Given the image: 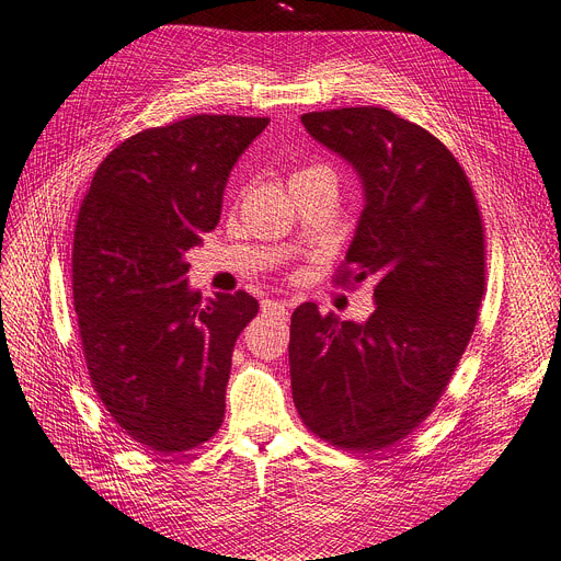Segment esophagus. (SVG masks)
I'll return each instance as SVG.
<instances>
[{
    "label": "esophagus",
    "instance_id": "34e87169",
    "mask_svg": "<svg viewBox=\"0 0 561 561\" xmlns=\"http://www.w3.org/2000/svg\"><path fill=\"white\" fill-rule=\"evenodd\" d=\"M262 312H266V316H278V318H287V304L285 301H278V299H266L262 301Z\"/></svg>",
    "mask_w": 561,
    "mask_h": 561
}]
</instances>
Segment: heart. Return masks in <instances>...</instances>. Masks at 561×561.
<instances>
[{
	"label": "heart",
	"mask_w": 561,
	"mask_h": 561,
	"mask_svg": "<svg viewBox=\"0 0 561 561\" xmlns=\"http://www.w3.org/2000/svg\"><path fill=\"white\" fill-rule=\"evenodd\" d=\"M316 174H327V176H333V174H331V170H329L327 165H308V168H301V170H297V172L293 174V179H301V176H316ZM293 179H289V182H293Z\"/></svg>",
	"instance_id": "1"
}]
</instances>
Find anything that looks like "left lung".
Masks as SVG:
<instances>
[{
  "instance_id": "1",
  "label": "left lung",
  "mask_w": 561,
  "mask_h": 561,
  "mask_svg": "<svg viewBox=\"0 0 561 561\" xmlns=\"http://www.w3.org/2000/svg\"><path fill=\"white\" fill-rule=\"evenodd\" d=\"M312 138L362 176L366 205L333 283H373L364 322L301 304L289 324L306 428L375 454L428 419L472 339L485 295V228L472 184L431 130L385 107L306 112Z\"/></svg>"
}]
</instances>
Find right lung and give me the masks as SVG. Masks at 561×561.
<instances>
[{"label": "right lung", "mask_w": 561, "mask_h": 561, "mask_svg": "<svg viewBox=\"0 0 561 561\" xmlns=\"http://www.w3.org/2000/svg\"><path fill=\"white\" fill-rule=\"evenodd\" d=\"M268 117L193 115L101 161L73 234V306L89 379L122 433L153 454L209 442L226 416L249 293L203 301L186 253L218 226L222 191Z\"/></svg>", "instance_id": "right-lung-1"}]
</instances>
